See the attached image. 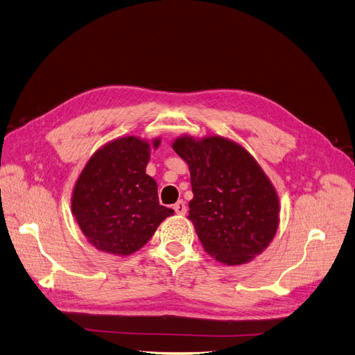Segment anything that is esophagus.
Here are the masks:
<instances>
[{
    "mask_svg": "<svg viewBox=\"0 0 355 355\" xmlns=\"http://www.w3.org/2000/svg\"><path fill=\"white\" fill-rule=\"evenodd\" d=\"M174 211H175V214H178V215H186L187 206H186V203L182 202V200H178V202L174 205Z\"/></svg>",
    "mask_w": 355,
    "mask_h": 355,
    "instance_id": "1",
    "label": "esophagus"
}]
</instances>
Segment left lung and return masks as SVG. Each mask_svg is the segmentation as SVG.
<instances>
[{"mask_svg": "<svg viewBox=\"0 0 355 355\" xmlns=\"http://www.w3.org/2000/svg\"><path fill=\"white\" fill-rule=\"evenodd\" d=\"M173 149L190 168L189 219L205 250L225 265L259 256L277 234L279 200L254 157L219 136H182Z\"/></svg>", "mask_w": 355, "mask_h": 355, "instance_id": "left-lung-1", "label": "left lung"}]
</instances>
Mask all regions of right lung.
Here are the masks:
<instances>
[{
  "instance_id": "obj_1",
  "label": "right lung",
  "mask_w": 355,
  "mask_h": 355,
  "mask_svg": "<svg viewBox=\"0 0 355 355\" xmlns=\"http://www.w3.org/2000/svg\"><path fill=\"white\" fill-rule=\"evenodd\" d=\"M161 140L152 141L153 148ZM150 144L135 136L110 141L78 177L71 211L87 241L99 252L128 256L174 211L159 205L156 181L146 174Z\"/></svg>"
}]
</instances>
